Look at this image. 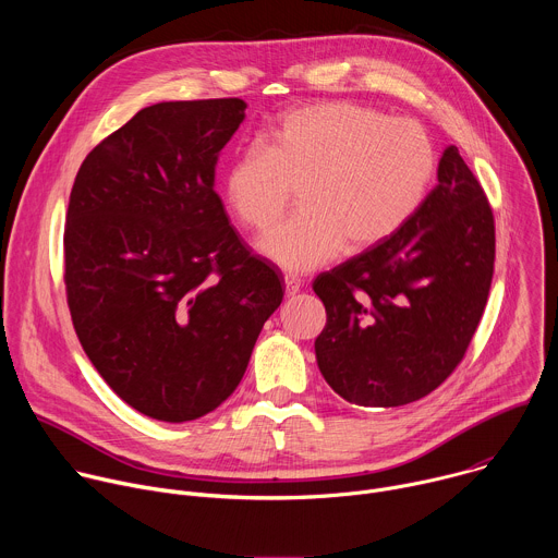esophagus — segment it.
Wrapping results in <instances>:
<instances>
[{"label":"esophagus","instance_id":"1","mask_svg":"<svg viewBox=\"0 0 558 558\" xmlns=\"http://www.w3.org/2000/svg\"><path fill=\"white\" fill-rule=\"evenodd\" d=\"M300 287H302L300 278H295V276H284V291H287V295H295V293L300 291Z\"/></svg>","mask_w":558,"mask_h":558}]
</instances>
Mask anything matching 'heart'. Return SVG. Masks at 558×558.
I'll return each mask as SVG.
<instances>
[{"mask_svg":"<svg viewBox=\"0 0 558 558\" xmlns=\"http://www.w3.org/2000/svg\"><path fill=\"white\" fill-rule=\"evenodd\" d=\"M265 145L238 151L222 196L245 229L267 233L298 190L300 211L260 243L289 271H308L371 250L422 207L437 172L430 136L409 119L351 101H317L278 117Z\"/></svg>","mask_w":558,"mask_h":558,"instance_id":"obj_1","label":"heart"}]
</instances>
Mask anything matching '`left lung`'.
I'll return each instance as SVG.
<instances>
[{
	"instance_id": "1",
	"label": "left lung",
	"mask_w": 558,
	"mask_h": 558,
	"mask_svg": "<svg viewBox=\"0 0 558 558\" xmlns=\"http://www.w3.org/2000/svg\"><path fill=\"white\" fill-rule=\"evenodd\" d=\"M437 185L388 241L315 278L327 308L315 357L357 407L422 400L463 360L495 271V216L454 145Z\"/></svg>"
}]
</instances>
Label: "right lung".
Instances as JSON below:
<instances>
[{"label": "right lung", "mask_w": 558, "mask_h": 558, "mask_svg": "<svg viewBox=\"0 0 558 558\" xmlns=\"http://www.w3.org/2000/svg\"><path fill=\"white\" fill-rule=\"evenodd\" d=\"M245 108H143L86 156L70 192L63 282L76 338L151 420L218 409L282 302L276 269L245 247L214 192L218 154Z\"/></svg>", "instance_id": "obj_1"}]
</instances>
